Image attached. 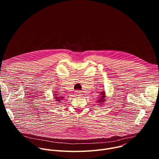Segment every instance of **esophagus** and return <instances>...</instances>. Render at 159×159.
<instances>
[{"label": "esophagus", "instance_id": "obj_1", "mask_svg": "<svg viewBox=\"0 0 159 159\" xmlns=\"http://www.w3.org/2000/svg\"><path fill=\"white\" fill-rule=\"evenodd\" d=\"M76 96H80L81 95V93H80V92H79V91H78V90H77V91H76Z\"/></svg>", "mask_w": 159, "mask_h": 159}]
</instances>
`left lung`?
<instances>
[{
	"label": "left lung",
	"instance_id": "8db88e82",
	"mask_svg": "<svg viewBox=\"0 0 159 159\" xmlns=\"http://www.w3.org/2000/svg\"><path fill=\"white\" fill-rule=\"evenodd\" d=\"M105 98H106L105 92L103 91L101 93V96L100 98H99V100H98V103H99V104H104V102L106 101Z\"/></svg>",
	"mask_w": 159,
	"mask_h": 159
}]
</instances>
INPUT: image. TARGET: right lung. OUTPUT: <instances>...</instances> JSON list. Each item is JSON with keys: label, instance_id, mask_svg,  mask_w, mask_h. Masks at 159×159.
<instances>
[{"label": "right lung", "instance_id": "add662e5", "mask_svg": "<svg viewBox=\"0 0 159 159\" xmlns=\"http://www.w3.org/2000/svg\"><path fill=\"white\" fill-rule=\"evenodd\" d=\"M53 96H54V98H55V101H57V102H60V101H61V99H63V97L58 96V95H57V94H54V95H53Z\"/></svg>", "mask_w": 159, "mask_h": 159}]
</instances>
